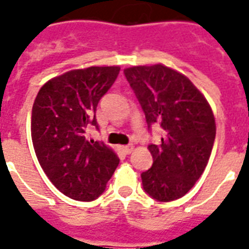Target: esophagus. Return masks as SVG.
Instances as JSON below:
<instances>
[{"mask_svg": "<svg viewBox=\"0 0 249 249\" xmlns=\"http://www.w3.org/2000/svg\"><path fill=\"white\" fill-rule=\"evenodd\" d=\"M121 150H123V151H124L125 154H130V152H132L133 150H134V146H133V144H128V146H123V147H121Z\"/></svg>", "mask_w": 249, "mask_h": 249, "instance_id": "1", "label": "esophagus"}]
</instances>
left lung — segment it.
<instances>
[{
	"label": "left lung",
	"instance_id": "8db88e82",
	"mask_svg": "<svg viewBox=\"0 0 249 249\" xmlns=\"http://www.w3.org/2000/svg\"><path fill=\"white\" fill-rule=\"evenodd\" d=\"M124 75L148 129L159 124L164 130L159 144H148L154 163L141 174L143 190L158 201L179 199L208 164L216 138L212 108L185 75L163 64L125 68Z\"/></svg>",
	"mask_w": 249,
	"mask_h": 249
}]
</instances>
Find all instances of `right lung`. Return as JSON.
Segmentation results:
<instances>
[{"label":"right lung","mask_w":249,"mask_h":249,"mask_svg":"<svg viewBox=\"0 0 249 249\" xmlns=\"http://www.w3.org/2000/svg\"><path fill=\"white\" fill-rule=\"evenodd\" d=\"M119 72L117 66L66 72L49 80L33 103L31 133L38 163L53 185L75 200L102 195L120 161L103 142L85 137L88 125L98 129L97 106Z\"/></svg>","instance_id":"obj_1"}]
</instances>
